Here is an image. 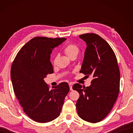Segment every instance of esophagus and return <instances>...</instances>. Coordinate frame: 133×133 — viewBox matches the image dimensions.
I'll return each instance as SVG.
<instances>
[{
    "instance_id": "obj_1",
    "label": "esophagus",
    "mask_w": 133,
    "mask_h": 133,
    "mask_svg": "<svg viewBox=\"0 0 133 133\" xmlns=\"http://www.w3.org/2000/svg\"><path fill=\"white\" fill-rule=\"evenodd\" d=\"M69 84L70 87V90H73V89H72V85H73V84H72L71 83H70Z\"/></svg>"
}]
</instances>
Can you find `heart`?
<instances>
[{"mask_svg":"<svg viewBox=\"0 0 133 133\" xmlns=\"http://www.w3.org/2000/svg\"><path fill=\"white\" fill-rule=\"evenodd\" d=\"M63 51L69 58H71L72 57L75 56L76 57L79 52V49L78 47L75 44H69L65 47Z\"/></svg>","mask_w":133,"mask_h":133,"instance_id":"b5f03b06","label":"heart"}]
</instances>
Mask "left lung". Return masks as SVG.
<instances>
[{
	"label": "left lung",
	"mask_w": 133,
	"mask_h": 133,
	"mask_svg": "<svg viewBox=\"0 0 133 133\" xmlns=\"http://www.w3.org/2000/svg\"><path fill=\"white\" fill-rule=\"evenodd\" d=\"M79 37L87 44L80 72L93 79L89 87L78 83L73 85V89L80 94L76 106L81 118L96 123L109 114L117 98L120 70L115 53L100 36L85 33Z\"/></svg>",
	"instance_id": "8db88e82"
}]
</instances>
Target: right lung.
I'll use <instances>...</instances> for the list:
<instances>
[{
	"label": "right lung",
	"mask_w": 133,
	"mask_h": 133,
	"mask_svg": "<svg viewBox=\"0 0 133 133\" xmlns=\"http://www.w3.org/2000/svg\"><path fill=\"white\" fill-rule=\"evenodd\" d=\"M66 38L36 37L21 49L10 70L14 93L29 117L38 123H48L60 115L68 83L63 82L50 90L44 78L53 73L50 58L53 49Z\"/></svg>",
	"instance_id": "add662e5"
}]
</instances>
